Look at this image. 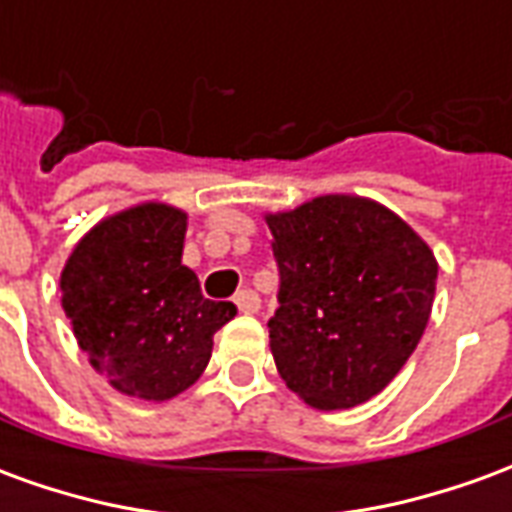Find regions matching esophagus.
Listing matches in <instances>:
<instances>
[{
    "mask_svg": "<svg viewBox=\"0 0 512 512\" xmlns=\"http://www.w3.org/2000/svg\"><path fill=\"white\" fill-rule=\"evenodd\" d=\"M235 307L244 312V315H255V312L260 310V296L249 288L238 290V293H235Z\"/></svg>",
    "mask_w": 512,
    "mask_h": 512,
    "instance_id": "obj_1",
    "label": "esophagus"
}]
</instances>
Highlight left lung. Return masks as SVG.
Segmentation results:
<instances>
[{
    "label": "left lung",
    "instance_id": "obj_1",
    "mask_svg": "<svg viewBox=\"0 0 512 512\" xmlns=\"http://www.w3.org/2000/svg\"><path fill=\"white\" fill-rule=\"evenodd\" d=\"M279 310L268 321L282 381L321 411L378 395L414 354L436 296V257L397 213L326 194L268 213Z\"/></svg>",
    "mask_w": 512,
    "mask_h": 512
}]
</instances>
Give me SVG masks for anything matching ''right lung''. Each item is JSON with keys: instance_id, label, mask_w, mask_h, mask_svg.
I'll use <instances>...</instances> for the list:
<instances>
[{"instance_id": "right-lung-1", "label": "right lung", "mask_w": 512, "mask_h": 512, "mask_svg": "<svg viewBox=\"0 0 512 512\" xmlns=\"http://www.w3.org/2000/svg\"><path fill=\"white\" fill-rule=\"evenodd\" d=\"M186 213L142 202L98 222L62 268V310L79 348L117 392L169 400L208 367L213 334L235 318L233 301L202 296L180 263Z\"/></svg>"}]
</instances>
